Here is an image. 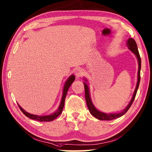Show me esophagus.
<instances>
[{"mask_svg": "<svg viewBox=\"0 0 152 152\" xmlns=\"http://www.w3.org/2000/svg\"><path fill=\"white\" fill-rule=\"evenodd\" d=\"M84 74V70H82L81 68H78L76 70V72H75V76L77 78H81V77L83 76Z\"/></svg>", "mask_w": 152, "mask_h": 152, "instance_id": "obj_1", "label": "esophagus"}]
</instances>
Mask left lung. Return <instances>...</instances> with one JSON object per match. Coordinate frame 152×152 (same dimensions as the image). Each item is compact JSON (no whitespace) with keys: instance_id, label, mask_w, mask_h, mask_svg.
I'll return each instance as SVG.
<instances>
[{"instance_id":"1","label":"left lung","mask_w":152,"mask_h":152,"mask_svg":"<svg viewBox=\"0 0 152 152\" xmlns=\"http://www.w3.org/2000/svg\"><path fill=\"white\" fill-rule=\"evenodd\" d=\"M127 45L128 46V49L129 50L132 51L133 53L136 55L137 59V61H138V72H137V82L136 84V89L134 92L133 96H132V98L131 101L129 102V104L127 106L125 109L122 110L121 112L119 113H114V114H106V113L100 112L99 110L96 108L95 106H94L92 104V102L90 98V92H89V88H88V85L86 84V82H84V90H85V98H86V101L87 106L88 107V110L90 112V114H92L94 117L97 118V119L100 120H112L114 119H116V118H120L124 114H125L126 113L128 112L129 107L132 106V103L134 100L135 98H136V93L137 89H138L140 82V70H141V58H140L138 49H137V44L133 38H129V39L127 41ZM85 81H86V80L85 79Z\"/></svg>"}]
</instances>
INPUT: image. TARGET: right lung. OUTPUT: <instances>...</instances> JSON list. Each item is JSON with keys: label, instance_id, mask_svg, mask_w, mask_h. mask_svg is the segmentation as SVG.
<instances>
[{"label": "right lung", "instance_id": "add662e5", "mask_svg": "<svg viewBox=\"0 0 152 152\" xmlns=\"http://www.w3.org/2000/svg\"><path fill=\"white\" fill-rule=\"evenodd\" d=\"M74 80H75V76H74V75H71L68 78L64 86V89H63L62 97L61 102H60V106L56 111L54 113H53V114H52L50 115H37L31 114H29L28 112H26L25 110L22 108V107L19 106V104H18L19 108L20 109L21 111L23 112V114L25 115L26 117L30 118V119L35 120L37 121H40V122H50V121L54 120L55 118H56L62 112V110L64 108L65 98L67 94V92L71 84H72V82L74 81Z\"/></svg>", "mask_w": 152, "mask_h": 152}]
</instances>
